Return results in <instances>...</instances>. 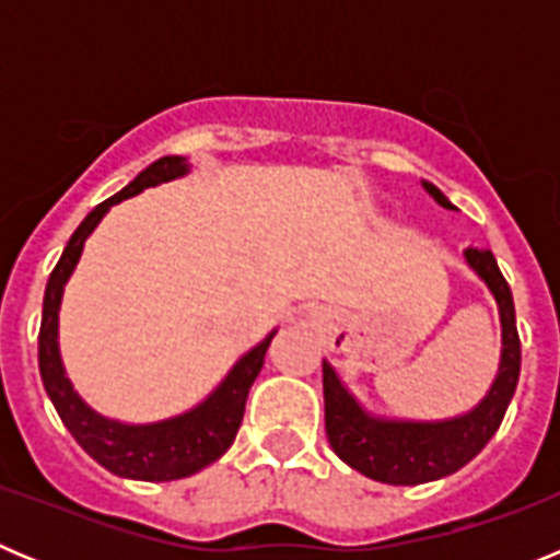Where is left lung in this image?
Returning a JSON list of instances; mask_svg holds the SVG:
<instances>
[{
    "label": "left lung",
    "mask_w": 560,
    "mask_h": 560,
    "mask_svg": "<svg viewBox=\"0 0 560 560\" xmlns=\"http://www.w3.org/2000/svg\"><path fill=\"white\" fill-rule=\"evenodd\" d=\"M434 201L446 210H454L452 201L434 185L423 182ZM465 260L482 277L491 294L497 296L499 319H502V361L491 393L468 415L438 423H412V420H378L370 418L355 404L353 395L341 387L334 368L323 361L325 389V432L330 448L339 454L350 468L364 477L387 485H420L448 477L471 463L488 440L497 434L508 404L518 384L522 370V341L516 330V308L508 280L497 266L491 249H465Z\"/></svg>",
    "instance_id": "obj_1"
}]
</instances>
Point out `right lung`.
Segmentation results:
<instances>
[{
	"instance_id": "add662e5",
	"label": "right lung",
	"mask_w": 560,
	"mask_h": 560,
	"mask_svg": "<svg viewBox=\"0 0 560 560\" xmlns=\"http://www.w3.org/2000/svg\"><path fill=\"white\" fill-rule=\"evenodd\" d=\"M185 173L187 162L182 156H162L153 165H148L131 185L114 192L112 199L101 201L95 210L89 212L81 226L72 232L61 260L49 275L47 291H44L42 330H38V370H42L44 389H47L58 418L63 420V427L78 440V446L89 457L97 459L106 471L126 479H145V482L190 477V474L215 463L232 446V440L241 429V420H244L246 395H249V387L264 368L266 350H269L271 336H266L255 350H249L244 359L237 361L230 375L221 381V387L205 404L179 415V418L148 423V427H126L117 420L101 418L78 398L69 378L63 375L61 355H58V308H61L63 285H67L69 275H72L83 252V241L92 235L108 207L120 205L122 199L137 196L145 187L185 176Z\"/></svg>"
}]
</instances>
